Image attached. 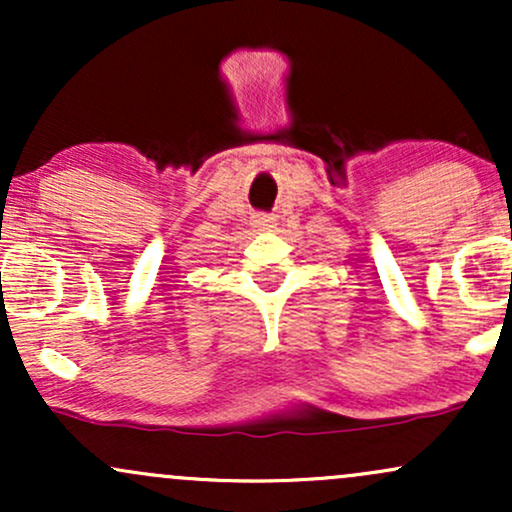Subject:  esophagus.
<instances>
[{"instance_id":"34e87169","label":"esophagus","mask_w":512,"mask_h":512,"mask_svg":"<svg viewBox=\"0 0 512 512\" xmlns=\"http://www.w3.org/2000/svg\"><path fill=\"white\" fill-rule=\"evenodd\" d=\"M252 226L257 228V231H274L276 223L272 216H255V221H252Z\"/></svg>"}]
</instances>
